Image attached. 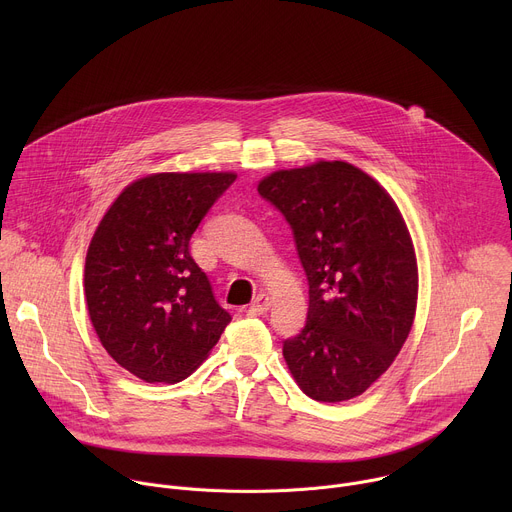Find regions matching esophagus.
<instances>
[{"label":"esophagus","instance_id":"esophagus-1","mask_svg":"<svg viewBox=\"0 0 512 512\" xmlns=\"http://www.w3.org/2000/svg\"><path fill=\"white\" fill-rule=\"evenodd\" d=\"M269 306H271V298H269L267 294H259V296L253 300V304L249 306V314H251V316H263V314L269 310Z\"/></svg>","mask_w":512,"mask_h":512}]
</instances>
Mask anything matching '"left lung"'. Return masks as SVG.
<instances>
[{
  "mask_svg": "<svg viewBox=\"0 0 512 512\" xmlns=\"http://www.w3.org/2000/svg\"><path fill=\"white\" fill-rule=\"evenodd\" d=\"M294 233L308 277V320L283 340L302 391L324 403L367 391L405 344L417 261L403 216L379 182L346 162L279 170L259 182Z\"/></svg>",
  "mask_w": 512,
  "mask_h": 512,
  "instance_id": "left-lung-1",
  "label": "left lung"
}]
</instances>
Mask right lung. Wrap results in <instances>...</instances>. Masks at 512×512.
I'll list each match as a JSON object with an SVG mask.
<instances>
[{"mask_svg": "<svg viewBox=\"0 0 512 512\" xmlns=\"http://www.w3.org/2000/svg\"><path fill=\"white\" fill-rule=\"evenodd\" d=\"M235 180L233 172L145 176L117 196L93 235L85 263L93 328L145 383L184 381L231 322L190 239Z\"/></svg>", "mask_w": 512, "mask_h": 512, "instance_id": "1", "label": "right lung"}]
</instances>
